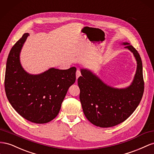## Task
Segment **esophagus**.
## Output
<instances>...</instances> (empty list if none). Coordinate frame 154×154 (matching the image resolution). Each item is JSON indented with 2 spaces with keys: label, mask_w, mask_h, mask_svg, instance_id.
Instances as JSON below:
<instances>
[{
  "label": "esophagus",
  "mask_w": 154,
  "mask_h": 154,
  "mask_svg": "<svg viewBox=\"0 0 154 154\" xmlns=\"http://www.w3.org/2000/svg\"><path fill=\"white\" fill-rule=\"evenodd\" d=\"M79 76H81V72H80V70L77 69L76 72V78L78 79Z\"/></svg>",
  "instance_id": "obj_1"
}]
</instances>
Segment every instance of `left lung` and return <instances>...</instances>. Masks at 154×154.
<instances>
[{"label": "left lung", "mask_w": 154, "mask_h": 154, "mask_svg": "<svg viewBox=\"0 0 154 154\" xmlns=\"http://www.w3.org/2000/svg\"><path fill=\"white\" fill-rule=\"evenodd\" d=\"M137 61V69L131 85L116 88L105 84L90 69H81L78 79L79 98L82 110L92 124L108 128L127 119L137 108L144 92L142 60L137 51L128 42H123Z\"/></svg>", "instance_id": "obj_1"}]
</instances>
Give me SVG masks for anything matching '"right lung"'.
Here are the masks:
<instances>
[{"instance_id":"obj_1","label":"right lung","mask_w":154,"mask_h":154,"mask_svg":"<svg viewBox=\"0 0 154 154\" xmlns=\"http://www.w3.org/2000/svg\"><path fill=\"white\" fill-rule=\"evenodd\" d=\"M29 33H24L9 54L4 87L12 107L26 120L44 124L58 115L68 88L75 82L76 68H51L37 75L26 72L20 62V53Z\"/></svg>"}]
</instances>
